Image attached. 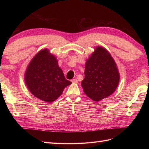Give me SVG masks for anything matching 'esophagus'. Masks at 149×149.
Segmentation results:
<instances>
[{"instance_id": "1", "label": "esophagus", "mask_w": 149, "mask_h": 149, "mask_svg": "<svg viewBox=\"0 0 149 149\" xmlns=\"http://www.w3.org/2000/svg\"><path fill=\"white\" fill-rule=\"evenodd\" d=\"M71 82L73 83H78V80L76 79H73L71 80Z\"/></svg>"}]
</instances>
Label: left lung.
<instances>
[{
    "instance_id": "1",
    "label": "left lung",
    "mask_w": 149,
    "mask_h": 149,
    "mask_svg": "<svg viewBox=\"0 0 149 149\" xmlns=\"http://www.w3.org/2000/svg\"><path fill=\"white\" fill-rule=\"evenodd\" d=\"M83 91L93 101L98 102L111 96L118 86L120 74L113 58L107 49L97 46L85 64Z\"/></svg>"
}]
</instances>
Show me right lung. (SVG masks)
I'll list each match as a JSON object with an SVG mask.
<instances>
[{
    "label": "right lung",
    "instance_id": "add662e5",
    "mask_svg": "<svg viewBox=\"0 0 149 149\" xmlns=\"http://www.w3.org/2000/svg\"><path fill=\"white\" fill-rule=\"evenodd\" d=\"M30 92L39 100L52 102L71 84L66 80L55 56L47 48L39 51L31 59L24 75Z\"/></svg>",
    "mask_w": 149,
    "mask_h": 149
}]
</instances>
